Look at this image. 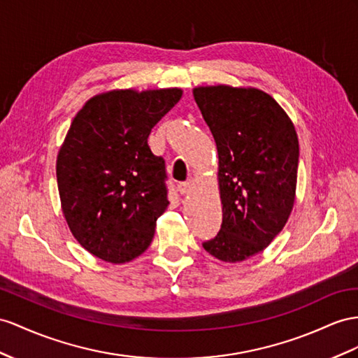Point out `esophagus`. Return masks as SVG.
Returning a JSON list of instances; mask_svg holds the SVG:
<instances>
[{"mask_svg":"<svg viewBox=\"0 0 358 358\" xmlns=\"http://www.w3.org/2000/svg\"><path fill=\"white\" fill-rule=\"evenodd\" d=\"M177 189L181 195H187L190 192V181H182V182H178L177 185Z\"/></svg>","mask_w":358,"mask_h":358,"instance_id":"obj_1","label":"esophagus"}]
</instances>
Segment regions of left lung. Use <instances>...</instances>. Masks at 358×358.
Returning a JSON list of instances; mask_svg holds the SVG:
<instances>
[{
  "label": "left lung",
  "mask_w": 358,
  "mask_h": 358,
  "mask_svg": "<svg viewBox=\"0 0 358 358\" xmlns=\"http://www.w3.org/2000/svg\"><path fill=\"white\" fill-rule=\"evenodd\" d=\"M219 157L222 225L203 243L221 262L262 252L295 204L299 143L295 125L266 92L225 85L194 89Z\"/></svg>",
  "instance_id": "left-lung-1"
}]
</instances>
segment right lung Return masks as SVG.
Segmentation results:
<instances>
[{
    "instance_id": "right-lung-1",
    "label": "right lung",
    "mask_w": 358,
    "mask_h": 358,
    "mask_svg": "<svg viewBox=\"0 0 358 358\" xmlns=\"http://www.w3.org/2000/svg\"><path fill=\"white\" fill-rule=\"evenodd\" d=\"M181 95L178 87L108 90L72 121L56 164L62 212L95 257L127 263L150 246L169 201L164 160L148 136Z\"/></svg>"
}]
</instances>
